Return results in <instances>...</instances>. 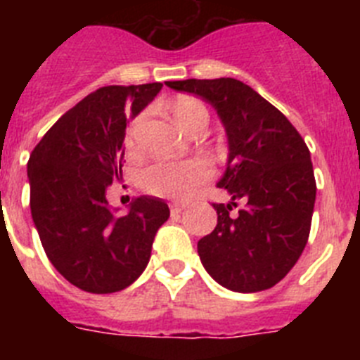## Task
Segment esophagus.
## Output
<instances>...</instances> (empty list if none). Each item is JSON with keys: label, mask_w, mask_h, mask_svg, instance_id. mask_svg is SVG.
Segmentation results:
<instances>
[{"label": "esophagus", "mask_w": 360, "mask_h": 360, "mask_svg": "<svg viewBox=\"0 0 360 360\" xmlns=\"http://www.w3.org/2000/svg\"><path fill=\"white\" fill-rule=\"evenodd\" d=\"M184 205H178V203H173V205H171V216H178L180 214V212L184 211Z\"/></svg>", "instance_id": "1"}]
</instances>
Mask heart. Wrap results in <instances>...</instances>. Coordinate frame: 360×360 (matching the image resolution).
<instances>
[{
	"label": "heart",
	"mask_w": 360,
	"mask_h": 360,
	"mask_svg": "<svg viewBox=\"0 0 360 360\" xmlns=\"http://www.w3.org/2000/svg\"><path fill=\"white\" fill-rule=\"evenodd\" d=\"M173 115L180 128L189 131L193 124L207 120L209 113L205 104L196 97H178L173 103ZM144 122V115L133 120L128 133V144H135V135ZM212 169L205 160L187 162H155L146 165L139 173V186L142 191L164 198L184 200L195 193L196 187L209 180Z\"/></svg>",
	"instance_id": "b5f03b06"
}]
</instances>
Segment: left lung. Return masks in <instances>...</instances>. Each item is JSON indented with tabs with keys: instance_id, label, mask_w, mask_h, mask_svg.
Listing matches in <instances>:
<instances>
[{
	"instance_id": "8db88e82",
	"label": "left lung",
	"mask_w": 360,
	"mask_h": 360,
	"mask_svg": "<svg viewBox=\"0 0 360 360\" xmlns=\"http://www.w3.org/2000/svg\"><path fill=\"white\" fill-rule=\"evenodd\" d=\"M214 106L229 142L218 182L231 202L212 203L218 224L198 241L202 265L221 287L259 292L290 272L304 250L316 178L303 136L276 106L238 79L167 81ZM240 202L236 213L231 209Z\"/></svg>"
}]
</instances>
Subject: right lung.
Masks as SVG:
<instances>
[{
	"label": "right lung",
	"instance_id": "1",
	"mask_svg": "<svg viewBox=\"0 0 360 360\" xmlns=\"http://www.w3.org/2000/svg\"><path fill=\"white\" fill-rule=\"evenodd\" d=\"M162 82L104 86L53 124L28 160L30 211L57 272L77 288L111 294L148 266L155 234L169 218L167 203L139 196L128 214L108 205L122 178L126 124L157 97Z\"/></svg>",
	"mask_w": 360,
	"mask_h": 360
}]
</instances>
